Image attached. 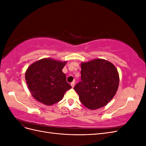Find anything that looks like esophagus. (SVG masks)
<instances>
[{"instance_id": "esophagus-1", "label": "esophagus", "mask_w": 146, "mask_h": 146, "mask_svg": "<svg viewBox=\"0 0 146 146\" xmlns=\"http://www.w3.org/2000/svg\"><path fill=\"white\" fill-rule=\"evenodd\" d=\"M70 85H71V86H72V88H74V85H75V82H72L70 83Z\"/></svg>"}]
</instances>
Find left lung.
Wrapping results in <instances>:
<instances>
[{
	"label": "left lung",
	"mask_w": 146,
	"mask_h": 146,
	"mask_svg": "<svg viewBox=\"0 0 146 146\" xmlns=\"http://www.w3.org/2000/svg\"><path fill=\"white\" fill-rule=\"evenodd\" d=\"M81 80L74 89L84 106L90 110L104 107L111 100L117 90L118 72L111 63L95 59L81 64Z\"/></svg>",
	"instance_id": "1"
}]
</instances>
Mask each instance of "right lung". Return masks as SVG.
Returning <instances> with one entry per match:
<instances>
[{"label": "right lung", "mask_w": 146, "mask_h": 146, "mask_svg": "<svg viewBox=\"0 0 146 146\" xmlns=\"http://www.w3.org/2000/svg\"><path fill=\"white\" fill-rule=\"evenodd\" d=\"M66 62L44 58L33 63L25 72V80L33 98L46 105L62 99L71 86L62 69Z\"/></svg>", "instance_id": "right-lung-1"}]
</instances>
